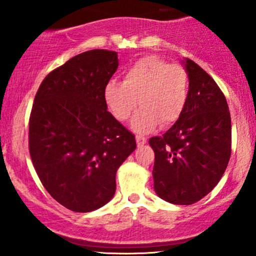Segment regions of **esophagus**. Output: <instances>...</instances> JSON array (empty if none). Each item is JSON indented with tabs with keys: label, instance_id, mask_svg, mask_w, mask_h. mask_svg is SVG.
Listing matches in <instances>:
<instances>
[{
	"label": "esophagus",
	"instance_id": "obj_1",
	"mask_svg": "<svg viewBox=\"0 0 256 256\" xmlns=\"http://www.w3.org/2000/svg\"><path fill=\"white\" fill-rule=\"evenodd\" d=\"M136 142H137V146H140L146 144V137H142V136H136Z\"/></svg>",
	"mask_w": 256,
	"mask_h": 256
}]
</instances>
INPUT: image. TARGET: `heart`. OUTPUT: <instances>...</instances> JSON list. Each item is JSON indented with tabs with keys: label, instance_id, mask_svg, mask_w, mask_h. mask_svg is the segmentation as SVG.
<instances>
[{
	"label": "heart",
	"instance_id": "1",
	"mask_svg": "<svg viewBox=\"0 0 256 256\" xmlns=\"http://www.w3.org/2000/svg\"><path fill=\"white\" fill-rule=\"evenodd\" d=\"M189 98V76L183 66L168 64L155 55L138 58L126 70L124 82L112 79L106 84L104 100L120 122L128 119L138 104L142 107L132 119L138 132L152 130L158 122L174 124Z\"/></svg>",
	"mask_w": 256,
	"mask_h": 256
}]
</instances>
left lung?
I'll return each instance as SVG.
<instances>
[{"label":"left lung","instance_id":"1","mask_svg":"<svg viewBox=\"0 0 256 256\" xmlns=\"http://www.w3.org/2000/svg\"><path fill=\"white\" fill-rule=\"evenodd\" d=\"M189 98L182 116L162 136L149 140L155 152L154 189L174 204H192L214 189L231 156V116L218 84L185 60Z\"/></svg>","mask_w":256,"mask_h":256}]
</instances>
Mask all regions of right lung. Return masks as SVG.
<instances>
[{"instance_id":"1","label":"right lung","mask_w":256,"mask_h":256,"mask_svg":"<svg viewBox=\"0 0 256 256\" xmlns=\"http://www.w3.org/2000/svg\"><path fill=\"white\" fill-rule=\"evenodd\" d=\"M116 52L94 49L70 58L40 85L28 122L38 178L60 204L86 213L110 202L119 166L136 149L134 134L107 110L106 84Z\"/></svg>"}]
</instances>
